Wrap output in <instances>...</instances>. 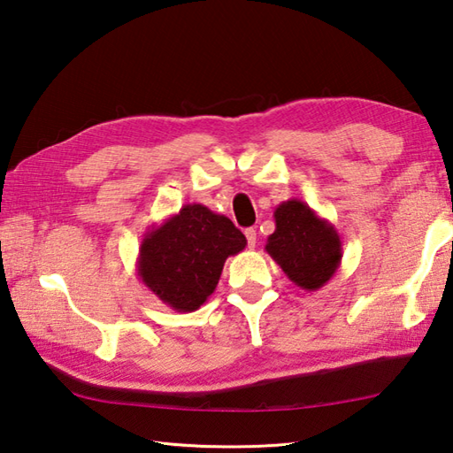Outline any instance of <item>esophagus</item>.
<instances>
[{"label": "esophagus", "instance_id": "1", "mask_svg": "<svg viewBox=\"0 0 453 453\" xmlns=\"http://www.w3.org/2000/svg\"><path fill=\"white\" fill-rule=\"evenodd\" d=\"M244 234L248 240V248H256V228H246Z\"/></svg>", "mask_w": 453, "mask_h": 453}]
</instances>
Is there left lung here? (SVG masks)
Returning <instances> with one entry per match:
<instances>
[{
	"label": "left lung",
	"mask_w": 453,
	"mask_h": 453,
	"mask_svg": "<svg viewBox=\"0 0 453 453\" xmlns=\"http://www.w3.org/2000/svg\"><path fill=\"white\" fill-rule=\"evenodd\" d=\"M273 219L275 230L267 236L265 252L297 288L319 291L342 262V240L334 225L299 199L280 203Z\"/></svg>",
	"instance_id": "8db88e82"
}]
</instances>
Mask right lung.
I'll use <instances>...</instances> for the list:
<instances>
[{
  "mask_svg": "<svg viewBox=\"0 0 453 453\" xmlns=\"http://www.w3.org/2000/svg\"><path fill=\"white\" fill-rule=\"evenodd\" d=\"M244 248L246 236L233 220L189 203L144 234L136 273L170 309L191 312L217 289L226 257Z\"/></svg>",
  "mask_w": 453,
  "mask_h": 453,
  "instance_id": "1",
  "label": "right lung"
}]
</instances>
